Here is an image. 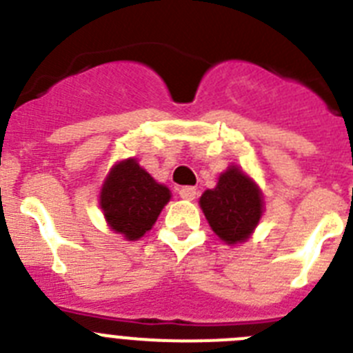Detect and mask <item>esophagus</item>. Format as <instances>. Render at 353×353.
<instances>
[{"label":"esophagus","instance_id":"1","mask_svg":"<svg viewBox=\"0 0 353 353\" xmlns=\"http://www.w3.org/2000/svg\"><path fill=\"white\" fill-rule=\"evenodd\" d=\"M179 197L185 199V201H194V199L197 197V190H195L194 186H183V188L179 190Z\"/></svg>","mask_w":353,"mask_h":353}]
</instances>
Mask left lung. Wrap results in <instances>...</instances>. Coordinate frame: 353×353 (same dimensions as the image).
Returning <instances> with one entry per match:
<instances>
[{
  "instance_id": "obj_1",
  "label": "left lung",
  "mask_w": 353,
  "mask_h": 353,
  "mask_svg": "<svg viewBox=\"0 0 353 353\" xmlns=\"http://www.w3.org/2000/svg\"><path fill=\"white\" fill-rule=\"evenodd\" d=\"M199 204L214 234L229 245L249 240L263 214L261 190L238 167H229Z\"/></svg>"
}]
</instances>
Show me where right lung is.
I'll list each match as a JSON object with an SVG mask.
<instances>
[{
    "label": "right lung",
    "mask_w": 353,
    "mask_h": 353,
    "mask_svg": "<svg viewBox=\"0 0 353 353\" xmlns=\"http://www.w3.org/2000/svg\"><path fill=\"white\" fill-rule=\"evenodd\" d=\"M168 201L170 190L156 183L134 158L110 170L99 197L110 228L130 241L142 238L154 225Z\"/></svg>",
    "instance_id": "obj_1"
}]
</instances>
